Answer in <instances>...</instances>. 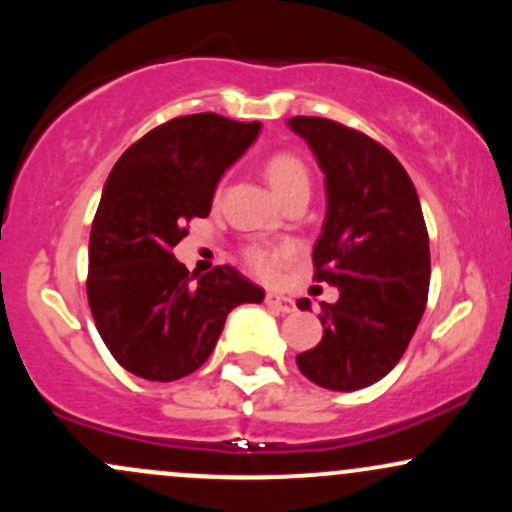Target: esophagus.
<instances>
[{
    "label": "esophagus",
    "instance_id": "obj_1",
    "mask_svg": "<svg viewBox=\"0 0 512 512\" xmlns=\"http://www.w3.org/2000/svg\"><path fill=\"white\" fill-rule=\"evenodd\" d=\"M265 303L272 311L277 313H294L296 311V303L291 296H282V294H274V291H269V294L265 296Z\"/></svg>",
    "mask_w": 512,
    "mask_h": 512
}]
</instances>
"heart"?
I'll use <instances>...</instances> for the list:
<instances>
[{"label": "heart", "mask_w": 512, "mask_h": 512, "mask_svg": "<svg viewBox=\"0 0 512 512\" xmlns=\"http://www.w3.org/2000/svg\"><path fill=\"white\" fill-rule=\"evenodd\" d=\"M267 179L272 184V189L279 196H289L291 192H299V189H308L311 187V179H308V170L306 165L299 160V157L289 155V153H279L272 155L267 160ZM286 252L284 250H274V247H250L247 250V262H250L252 269L262 274H272L274 269L282 265Z\"/></svg>", "instance_id": "obj_1"}]
</instances>
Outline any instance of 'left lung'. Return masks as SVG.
Returning a JSON list of instances; mask_svg holds the SVG:
<instances>
[{
	"label": "left lung",
	"instance_id": "left-lung-1",
	"mask_svg": "<svg viewBox=\"0 0 512 512\" xmlns=\"http://www.w3.org/2000/svg\"><path fill=\"white\" fill-rule=\"evenodd\" d=\"M325 174V221L313 247L316 279L338 286L323 303V338L296 357L301 374L330 391L384 379L406 352L430 286V243L418 194L401 162L364 133L294 116ZM311 311V301H299Z\"/></svg>",
	"mask_w": 512,
	"mask_h": 512
}]
</instances>
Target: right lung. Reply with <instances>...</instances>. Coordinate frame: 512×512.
<instances>
[{"label": "right lung", "instance_id": "1", "mask_svg": "<svg viewBox=\"0 0 512 512\" xmlns=\"http://www.w3.org/2000/svg\"><path fill=\"white\" fill-rule=\"evenodd\" d=\"M260 131V121L179 116L133 143L106 179L89 235V308L116 362L140 379L196 372L228 313L265 299L238 269L199 277L172 255L187 221L209 216L218 182Z\"/></svg>", "mask_w": 512, "mask_h": 512}]
</instances>
